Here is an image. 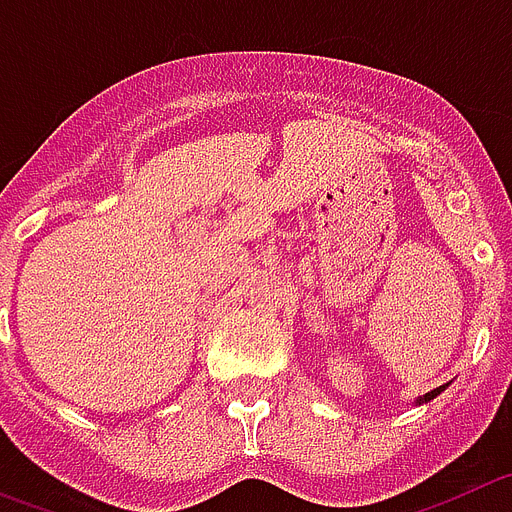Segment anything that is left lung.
<instances>
[{
	"label": "left lung",
	"mask_w": 512,
	"mask_h": 512,
	"mask_svg": "<svg viewBox=\"0 0 512 512\" xmlns=\"http://www.w3.org/2000/svg\"><path fill=\"white\" fill-rule=\"evenodd\" d=\"M446 386H448V384H443V386H438V389H433V391H428V394H422V397H417V399H415V407H417V404H428L430 399L438 397L441 391H446Z\"/></svg>",
	"instance_id": "1"
}]
</instances>
